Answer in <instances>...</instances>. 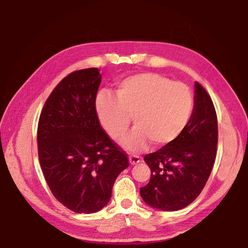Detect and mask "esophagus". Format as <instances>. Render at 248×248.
I'll return each instance as SVG.
<instances>
[{
  "label": "esophagus",
  "mask_w": 248,
  "mask_h": 248,
  "mask_svg": "<svg viewBox=\"0 0 248 248\" xmlns=\"http://www.w3.org/2000/svg\"><path fill=\"white\" fill-rule=\"evenodd\" d=\"M129 161H130V163L132 165H135V164H138V163H140V156H139V155H130L129 156Z\"/></svg>",
  "instance_id": "obj_1"
}]
</instances>
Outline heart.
I'll use <instances>...</instances> for the list:
<instances>
[{"label":"heart","mask_w":248,"mask_h":248,"mask_svg":"<svg viewBox=\"0 0 248 248\" xmlns=\"http://www.w3.org/2000/svg\"><path fill=\"white\" fill-rule=\"evenodd\" d=\"M194 108L188 86L157 73H139L116 84V96L97 93L94 109L103 129L114 140L127 133L131 121L136 127L121 140L125 149H145L149 140L156 147L175 140L186 129Z\"/></svg>","instance_id":"b5f03b06"}]
</instances>
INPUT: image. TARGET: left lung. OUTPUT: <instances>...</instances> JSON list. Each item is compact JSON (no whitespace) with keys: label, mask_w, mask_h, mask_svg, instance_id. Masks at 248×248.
Segmentation results:
<instances>
[{"label":"left lung","mask_w":248,"mask_h":248,"mask_svg":"<svg viewBox=\"0 0 248 248\" xmlns=\"http://www.w3.org/2000/svg\"><path fill=\"white\" fill-rule=\"evenodd\" d=\"M217 116L211 97L195 83V104L183 132L144 161L150 167L140 196L150 207L177 211L192 203L207 183L217 156Z\"/></svg>","instance_id":"obj_1"}]
</instances>
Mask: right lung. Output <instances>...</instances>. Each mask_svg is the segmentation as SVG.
Segmentation results:
<instances>
[{
  "instance_id": "obj_1",
  "label": "right lung",
  "mask_w": 248,
  "mask_h": 248,
  "mask_svg": "<svg viewBox=\"0 0 248 248\" xmlns=\"http://www.w3.org/2000/svg\"><path fill=\"white\" fill-rule=\"evenodd\" d=\"M101 75L77 70L57 84L41 110L37 146L52 194L76 213L108 204L116 178L129 166L128 155L100 124L94 109Z\"/></svg>"
}]
</instances>
